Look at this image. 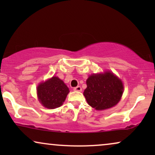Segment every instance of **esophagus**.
Segmentation results:
<instances>
[{"instance_id":"1","label":"esophagus","mask_w":155,"mask_h":155,"mask_svg":"<svg viewBox=\"0 0 155 155\" xmlns=\"http://www.w3.org/2000/svg\"><path fill=\"white\" fill-rule=\"evenodd\" d=\"M74 91H78V92H81L82 91V87L80 86H77L73 89Z\"/></svg>"}]
</instances>
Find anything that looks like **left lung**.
Instances as JSON below:
<instances>
[{"instance_id": "8db88e82", "label": "left lung", "mask_w": 155, "mask_h": 155, "mask_svg": "<svg viewBox=\"0 0 155 155\" xmlns=\"http://www.w3.org/2000/svg\"><path fill=\"white\" fill-rule=\"evenodd\" d=\"M84 96L91 107L104 110L117 104L123 94L121 80L110 72L93 74L87 80Z\"/></svg>"}]
</instances>
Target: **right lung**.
<instances>
[{
  "mask_svg": "<svg viewBox=\"0 0 155 155\" xmlns=\"http://www.w3.org/2000/svg\"><path fill=\"white\" fill-rule=\"evenodd\" d=\"M68 93V87L58 77H53L37 87L39 101L44 107L51 109L61 107Z\"/></svg>",
  "mask_w": 155,
  "mask_h": 155,
  "instance_id": "add662e5",
  "label": "right lung"
}]
</instances>
